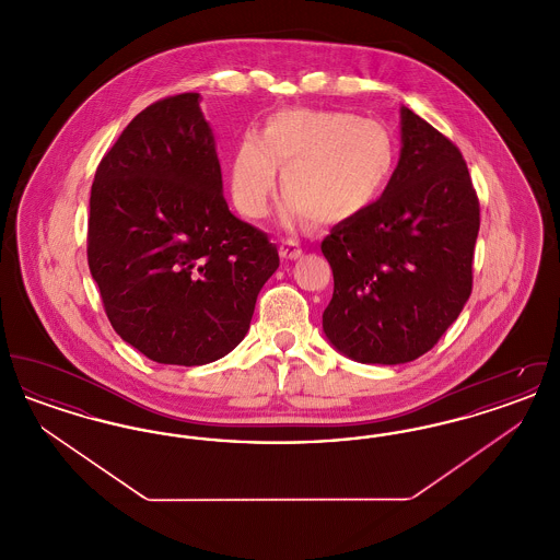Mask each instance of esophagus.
<instances>
[{"label": "esophagus", "instance_id": "obj_1", "mask_svg": "<svg viewBox=\"0 0 560 560\" xmlns=\"http://www.w3.org/2000/svg\"><path fill=\"white\" fill-rule=\"evenodd\" d=\"M279 252H281V258H285V260H298V258L302 256V247H300V243L293 240L281 241Z\"/></svg>", "mask_w": 560, "mask_h": 560}]
</instances>
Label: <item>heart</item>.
Here are the masks:
<instances>
[{"label":"heart","mask_w":560,"mask_h":560,"mask_svg":"<svg viewBox=\"0 0 560 560\" xmlns=\"http://www.w3.org/2000/svg\"><path fill=\"white\" fill-rule=\"evenodd\" d=\"M388 130L354 113L283 108L260 136L245 133L229 165L233 203L247 218L268 212L283 170L281 220L285 224L340 222L365 212L382 197L395 172Z\"/></svg>","instance_id":"heart-1"}]
</instances>
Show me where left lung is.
Segmentation results:
<instances>
[{"label":"left lung","mask_w":560,"mask_h":560,"mask_svg":"<svg viewBox=\"0 0 560 560\" xmlns=\"http://www.w3.org/2000/svg\"><path fill=\"white\" fill-rule=\"evenodd\" d=\"M479 199L459 149L400 107L399 163L382 197L331 229L323 313L329 345L368 365H399L439 342L472 292Z\"/></svg>","instance_id":"8db88e82"}]
</instances>
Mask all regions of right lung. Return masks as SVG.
Here are the masks:
<instances>
[{
    "mask_svg": "<svg viewBox=\"0 0 560 560\" xmlns=\"http://www.w3.org/2000/svg\"><path fill=\"white\" fill-rule=\"evenodd\" d=\"M199 94L138 113L101 161L88 265L113 329L151 361L206 365L240 345L279 268L267 233L222 195Z\"/></svg>",
    "mask_w": 560,
    "mask_h": 560,
    "instance_id": "add662e5",
    "label": "right lung"
}]
</instances>
